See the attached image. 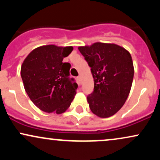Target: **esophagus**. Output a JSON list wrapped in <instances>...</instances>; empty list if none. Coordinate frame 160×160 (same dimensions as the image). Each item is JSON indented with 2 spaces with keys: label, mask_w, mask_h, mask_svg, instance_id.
<instances>
[{
  "label": "esophagus",
  "mask_w": 160,
  "mask_h": 160,
  "mask_svg": "<svg viewBox=\"0 0 160 160\" xmlns=\"http://www.w3.org/2000/svg\"><path fill=\"white\" fill-rule=\"evenodd\" d=\"M78 80H79V83L81 84V76H79L78 78Z\"/></svg>",
  "instance_id": "esophagus-1"
}]
</instances>
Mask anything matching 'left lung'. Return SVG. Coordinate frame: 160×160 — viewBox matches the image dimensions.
<instances>
[{"label":"left lung","instance_id":"left-lung-1","mask_svg":"<svg viewBox=\"0 0 160 160\" xmlns=\"http://www.w3.org/2000/svg\"><path fill=\"white\" fill-rule=\"evenodd\" d=\"M78 49L91 68L94 79V91L87 96L89 108L101 118L114 115L131 90L134 77L131 54L115 43L100 42Z\"/></svg>","mask_w":160,"mask_h":160}]
</instances>
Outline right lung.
<instances>
[{"label":"right lung","instance_id":"add662e5","mask_svg":"<svg viewBox=\"0 0 160 160\" xmlns=\"http://www.w3.org/2000/svg\"><path fill=\"white\" fill-rule=\"evenodd\" d=\"M73 47L45 45L29 53L21 67L24 88L41 111L61 114L70 107L78 84L70 78L71 65L62 62Z\"/></svg>","mask_w":160,"mask_h":160}]
</instances>
